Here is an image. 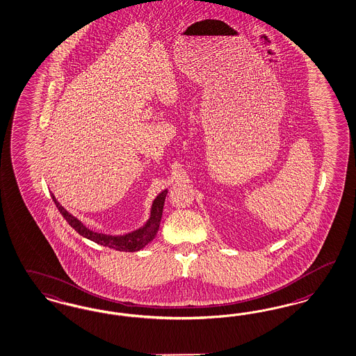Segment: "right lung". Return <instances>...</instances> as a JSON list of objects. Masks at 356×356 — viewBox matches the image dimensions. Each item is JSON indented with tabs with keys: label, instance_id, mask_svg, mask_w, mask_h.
I'll return each instance as SVG.
<instances>
[{
	"label": "right lung",
	"instance_id": "add662e5",
	"mask_svg": "<svg viewBox=\"0 0 356 356\" xmlns=\"http://www.w3.org/2000/svg\"><path fill=\"white\" fill-rule=\"evenodd\" d=\"M167 193H168V189H164L160 192L158 196L155 197V200L152 201L151 209H149V217L143 226H140L139 229L133 230L130 233L122 234V235L96 233V232L88 229L83 222L77 220L70 211H67L65 209L63 208L60 202L52 193H51V197H52V201L55 202L56 208L59 209L63 217L65 218V221L68 222L71 225V227H74V230L81 236H84L89 241H93L98 245H106V247H111V248L118 250V251L135 252V251L145 248L148 243H151L159 232L160 221H161L163 208H164Z\"/></svg>",
	"mask_w": 356,
	"mask_h": 356
}]
</instances>
